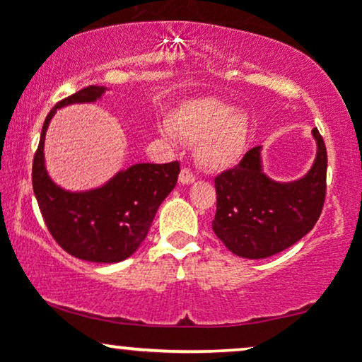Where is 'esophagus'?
<instances>
[{
	"label": "esophagus",
	"instance_id": "obj_1",
	"mask_svg": "<svg viewBox=\"0 0 362 362\" xmlns=\"http://www.w3.org/2000/svg\"><path fill=\"white\" fill-rule=\"evenodd\" d=\"M195 180V175L194 172L190 168H182L180 175H178V182H180L182 185H187V184H192Z\"/></svg>",
	"mask_w": 362,
	"mask_h": 362
}]
</instances>
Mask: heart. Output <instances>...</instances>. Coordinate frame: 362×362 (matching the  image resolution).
<instances>
[{
  "instance_id": "1",
  "label": "heart",
  "mask_w": 362,
  "mask_h": 362,
  "mask_svg": "<svg viewBox=\"0 0 362 362\" xmlns=\"http://www.w3.org/2000/svg\"><path fill=\"white\" fill-rule=\"evenodd\" d=\"M168 127L177 138L195 143L197 161L213 172L233 167L247 146V115L216 98L180 103L170 114Z\"/></svg>"
}]
</instances>
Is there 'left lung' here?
I'll return each mask as SVG.
<instances>
[{"mask_svg": "<svg viewBox=\"0 0 362 362\" xmlns=\"http://www.w3.org/2000/svg\"><path fill=\"white\" fill-rule=\"evenodd\" d=\"M318 153L308 175L277 184L262 173L260 146L214 178L213 230L228 250L245 259L276 255L313 230L327 195V148L313 129Z\"/></svg>", "mask_w": 362, "mask_h": 362, "instance_id": "obj_1", "label": "left lung"}]
</instances>
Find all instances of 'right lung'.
I'll return each mask as SVG.
<instances>
[{
  "label": "right lung",
  "instance_id": "1",
  "mask_svg": "<svg viewBox=\"0 0 362 362\" xmlns=\"http://www.w3.org/2000/svg\"><path fill=\"white\" fill-rule=\"evenodd\" d=\"M103 86H86L62 98L49 112L32 165V185L49 233L73 257L115 264L138 250L155 214L177 185L180 163H138L120 172L100 189L68 192L49 178L44 167V138L56 109L95 102Z\"/></svg>",
  "mask_w": 362,
  "mask_h": 362
}]
</instances>
